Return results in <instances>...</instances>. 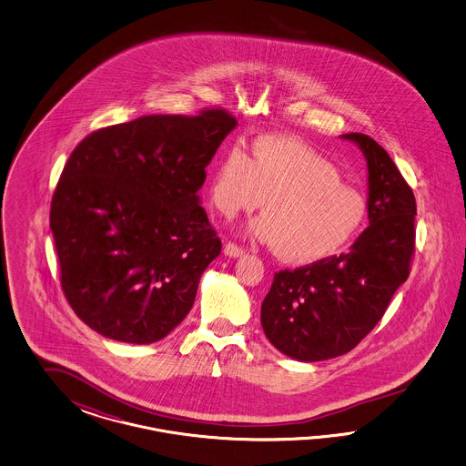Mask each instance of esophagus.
I'll list each match as a JSON object with an SVG mask.
<instances>
[{
    "mask_svg": "<svg viewBox=\"0 0 466 466\" xmlns=\"http://www.w3.org/2000/svg\"><path fill=\"white\" fill-rule=\"evenodd\" d=\"M224 253L227 256H230V258H239V256L244 254V248H240L236 242H227L226 246H224Z\"/></svg>",
    "mask_w": 466,
    "mask_h": 466,
    "instance_id": "1",
    "label": "esophagus"
}]
</instances>
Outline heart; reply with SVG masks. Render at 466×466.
Here are the masks:
<instances>
[{"label": "heart", "mask_w": 466, "mask_h": 466, "mask_svg": "<svg viewBox=\"0 0 466 466\" xmlns=\"http://www.w3.org/2000/svg\"><path fill=\"white\" fill-rule=\"evenodd\" d=\"M208 195L226 217L263 215L249 224L256 239L277 246L290 263H312L339 251L366 220L364 195L341 179L339 167L304 141L265 135L251 156L234 143L218 158Z\"/></svg>", "instance_id": "b5f03b06"}]
</instances>
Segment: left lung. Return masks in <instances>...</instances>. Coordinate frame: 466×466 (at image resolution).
Returning a JSON list of instances; mask_svg holds the SVG:
<instances>
[{
	"mask_svg": "<svg viewBox=\"0 0 466 466\" xmlns=\"http://www.w3.org/2000/svg\"><path fill=\"white\" fill-rule=\"evenodd\" d=\"M343 138L360 147L369 169V227L347 253L275 273L261 306L265 335L304 362L350 352L381 321L415 254L413 191L391 157L364 133Z\"/></svg>",
	"mask_w": 466,
	"mask_h": 466,
	"instance_id": "8db88e82",
	"label": "left lung"
}]
</instances>
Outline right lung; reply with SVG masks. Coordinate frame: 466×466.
I'll use <instances>...</instances> for the list:
<instances>
[{"label": "right lung", "mask_w": 466, "mask_h": 466, "mask_svg": "<svg viewBox=\"0 0 466 466\" xmlns=\"http://www.w3.org/2000/svg\"><path fill=\"white\" fill-rule=\"evenodd\" d=\"M236 125L222 107L152 114L76 145L49 217L61 289L85 325L154 343L183 321L222 251L198 191Z\"/></svg>", "instance_id": "add662e5"}]
</instances>
